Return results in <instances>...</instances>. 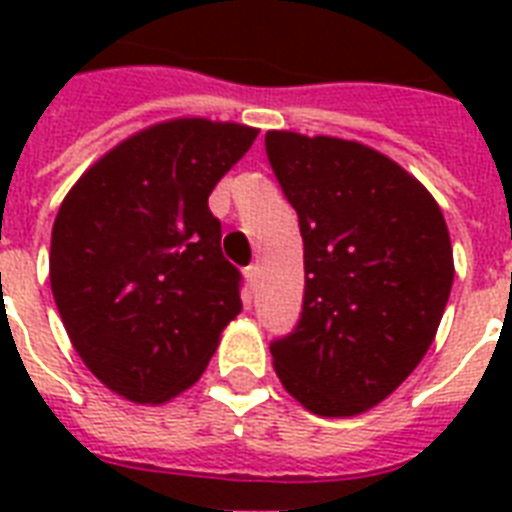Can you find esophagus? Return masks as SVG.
<instances>
[{
  "label": "esophagus",
  "instance_id": "obj_1",
  "mask_svg": "<svg viewBox=\"0 0 512 512\" xmlns=\"http://www.w3.org/2000/svg\"><path fill=\"white\" fill-rule=\"evenodd\" d=\"M244 279H247V284L252 289L257 287V281H260V265H249V268H244Z\"/></svg>",
  "mask_w": 512,
  "mask_h": 512
}]
</instances>
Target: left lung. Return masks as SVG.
I'll use <instances>...</instances> for the list:
<instances>
[{"label":"left lung","instance_id":"8db88e82","mask_svg":"<svg viewBox=\"0 0 512 512\" xmlns=\"http://www.w3.org/2000/svg\"><path fill=\"white\" fill-rule=\"evenodd\" d=\"M265 151L305 247L303 313L273 369L308 412L353 417L428 353L454 281L449 228L428 188L364 143L271 130Z\"/></svg>","mask_w":512,"mask_h":512}]
</instances>
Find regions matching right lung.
I'll return each instance as SVG.
<instances>
[{
    "mask_svg": "<svg viewBox=\"0 0 512 512\" xmlns=\"http://www.w3.org/2000/svg\"><path fill=\"white\" fill-rule=\"evenodd\" d=\"M257 130L180 116L135 132L60 204L50 284L84 366L132 404H167L207 369L241 313L239 271L207 207Z\"/></svg>",
    "mask_w": 512,
    "mask_h": 512,
    "instance_id": "right-lung-1",
    "label": "right lung"
}]
</instances>
